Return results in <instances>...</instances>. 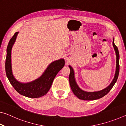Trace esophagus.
Listing matches in <instances>:
<instances>
[{
    "label": "esophagus",
    "mask_w": 126,
    "mask_h": 126,
    "mask_svg": "<svg viewBox=\"0 0 126 126\" xmlns=\"http://www.w3.org/2000/svg\"><path fill=\"white\" fill-rule=\"evenodd\" d=\"M66 60H67V61H68V58H66Z\"/></svg>",
    "instance_id": "obj_1"
}]
</instances>
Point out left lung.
<instances>
[{
	"label": "left lung",
	"instance_id": "1",
	"mask_svg": "<svg viewBox=\"0 0 126 126\" xmlns=\"http://www.w3.org/2000/svg\"><path fill=\"white\" fill-rule=\"evenodd\" d=\"M114 39L113 38V46L114 47V49L116 52V72H115L114 77L113 79L112 80V82L110 83L109 86H107L106 88H104L102 90L99 91H94V92H87L82 90L80 88V87L78 86L75 77H74V72L71 65H69V68H70V74L69 76V84L72 91L73 93L75 94L76 96L79 99L82 100H86V101H92V100H95L99 98H101L104 95H106L111 90L113 87L117 82V79H118L119 72V54L117 47L114 44Z\"/></svg>",
	"mask_w": 126,
	"mask_h": 126
}]
</instances>
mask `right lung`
Returning <instances> with one entry per match:
<instances>
[{
  "label": "right lung",
  "instance_id": "right-lung-1",
  "mask_svg": "<svg viewBox=\"0 0 126 126\" xmlns=\"http://www.w3.org/2000/svg\"><path fill=\"white\" fill-rule=\"evenodd\" d=\"M19 33L17 32L15 33L8 43L5 61L6 74L10 84L20 94L32 98L41 97L46 94L50 89L55 77L64 66L65 61L61 58L53 61L46 68L43 73L34 80L28 83L19 82L13 74L11 63L12 49Z\"/></svg>",
  "mask_w": 126,
  "mask_h": 126
}]
</instances>
